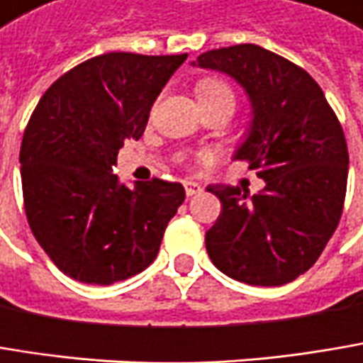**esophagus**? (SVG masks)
I'll list each match as a JSON object with an SVG mask.
<instances>
[{
  "instance_id": "obj_1",
  "label": "esophagus",
  "mask_w": 363,
  "mask_h": 363,
  "mask_svg": "<svg viewBox=\"0 0 363 363\" xmlns=\"http://www.w3.org/2000/svg\"><path fill=\"white\" fill-rule=\"evenodd\" d=\"M184 188H186V196H188V198H192V196L202 192V186H200V184H196V182H186V184H184Z\"/></svg>"
}]
</instances>
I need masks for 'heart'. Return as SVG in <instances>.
I'll return each mask as SVG.
<instances>
[{
  "label": "heart",
  "mask_w": 363,
  "mask_h": 363,
  "mask_svg": "<svg viewBox=\"0 0 363 363\" xmlns=\"http://www.w3.org/2000/svg\"><path fill=\"white\" fill-rule=\"evenodd\" d=\"M196 96L200 101V105H215V103H223V105H229L231 109L235 107V92L231 89L229 82H225L223 78H215V76H206V78H200L194 86ZM200 163H206L208 157L202 155L198 157Z\"/></svg>",
  "instance_id": "1"
}]
</instances>
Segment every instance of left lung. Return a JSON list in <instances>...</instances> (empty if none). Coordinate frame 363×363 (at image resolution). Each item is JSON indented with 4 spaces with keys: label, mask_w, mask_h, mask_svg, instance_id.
<instances>
[{
    "label": "left lung",
    "mask_w": 363,
    "mask_h": 363,
    "mask_svg": "<svg viewBox=\"0 0 363 363\" xmlns=\"http://www.w3.org/2000/svg\"><path fill=\"white\" fill-rule=\"evenodd\" d=\"M196 64L233 76L250 94L254 119L235 159L267 182L250 200L242 188H208L220 213L206 231V252L235 281L291 283L341 220L350 169L341 121L303 67L260 45L213 49Z\"/></svg>",
    "instance_id": "1"
}]
</instances>
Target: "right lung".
<instances>
[{"instance_id": "obj_1", "label": "right lung", "mask_w": 363, "mask_h": 363, "mask_svg": "<svg viewBox=\"0 0 363 363\" xmlns=\"http://www.w3.org/2000/svg\"><path fill=\"white\" fill-rule=\"evenodd\" d=\"M182 55L111 51L60 76L40 96L20 146L24 211L60 271L89 285L143 272L186 192L152 177L128 188L111 165L144 134L150 107Z\"/></svg>"}]
</instances>
